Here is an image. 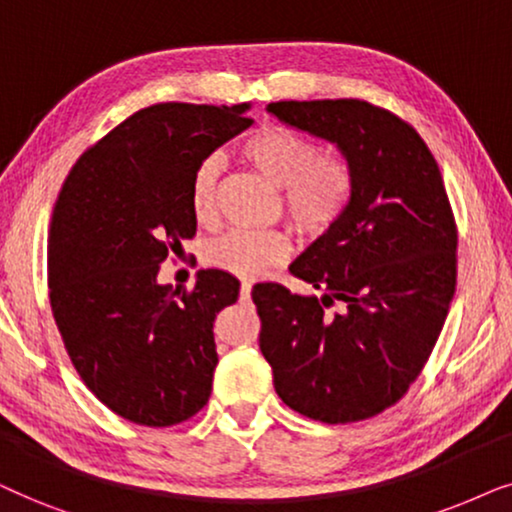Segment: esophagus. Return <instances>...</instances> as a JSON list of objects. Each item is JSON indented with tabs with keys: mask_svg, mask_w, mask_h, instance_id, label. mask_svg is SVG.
Returning a JSON list of instances; mask_svg holds the SVG:
<instances>
[{
	"mask_svg": "<svg viewBox=\"0 0 512 512\" xmlns=\"http://www.w3.org/2000/svg\"><path fill=\"white\" fill-rule=\"evenodd\" d=\"M250 290H252V283L243 281L241 283V299H243V302H245V299H250Z\"/></svg>",
	"mask_w": 512,
	"mask_h": 512,
	"instance_id": "34e87169",
	"label": "esophagus"
}]
</instances>
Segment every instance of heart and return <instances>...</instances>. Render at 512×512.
Wrapping results in <instances>:
<instances>
[{
	"label": "heart",
	"mask_w": 512,
	"mask_h": 512,
	"mask_svg": "<svg viewBox=\"0 0 512 512\" xmlns=\"http://www.w3.org/2000/svg\"><path fill=\"white\" fill-rule=\"evenodd\" d=\"M243 159L271 185L281 187L283 210L304 236H323L349 206L353 168L346 156L320 152L316 140L288 126H262L245 138ZM220 156H206L194 170L189 206L201 224L213 222L220 180ZM283 231H227L203 248V262L241 278H257L288 260Z\"/></svg>",
	"instance_id": "1"
}]
</instances>
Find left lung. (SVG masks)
I'll return each instance as SVG.
<instances>
[{"label":"left lung","mask_w":512,"mask_h":512,"mask_svg":"<svg viewBox=\"0 0 512 512\" xmlns=\"http://www.w3.org/2000/svg\"><path fill=\"white\" fill-rule=\"evenodd\" d=\"M297 131L335 142L353 168L342 217L292 262L323 297L257 283L260 349L278 398L323 424L370 419L424 370L456 290V222L431 149L365 100L267 107ZM342 303L339 312H327Z\"/></svg>","instance_id":"1"}]
</instances>
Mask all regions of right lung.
<instances>
[{
  "mask_svg": "<svg viewBox=\"0 0 512 512\" xmlns=\"http://www.w3.org/2000/svg\"><path fill=\"white\" fill-rule=\"evenodd\" d=\"M248 109H140L79 156L58 194L49 231L53 318L88 391L133 424H180L213 391V323L241 283L201 269L194 290L170 292L156 274L196 234V166L252 124Z\"/></svg>",
  "mask_w": 512,
  "mask_h": 512,
  "instance_id": "add662e5",
  "label": "right lung"
}]
</instances>
